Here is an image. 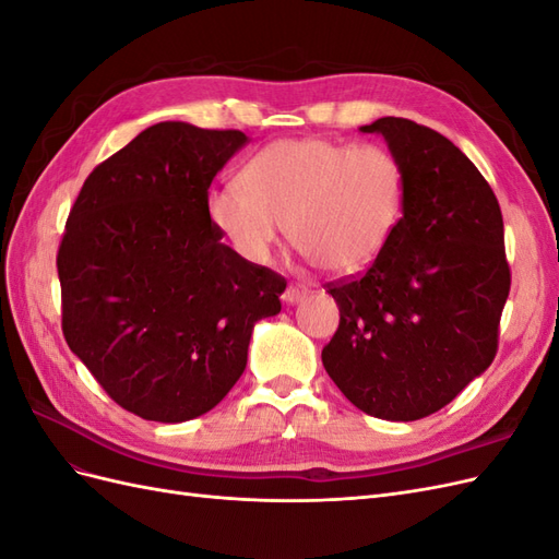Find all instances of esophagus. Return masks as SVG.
Returning <instances> with one entry per match:
<instances>
[{
    "label": "esophagus",
    "instance_id": "esophagus-1",
    "mask_svg": "<svg viewBox=\"0 0 559 559\" xmlns=\"http://www.w3.org/2000/svg\"><path fill=\"white\" fill-rule=\"evenodd\" d=\"M306 294H308V292H306V289H302V286H294V284H292V286H289V289H286V292H284V296H282V298H284V302H286V306H296V302H298V300H302V298H306Z\"/></svg>",
    "mask_w": 559,
    "mask_h": 559
}]
</instances>
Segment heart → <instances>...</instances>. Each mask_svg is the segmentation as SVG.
I'll return each mask as SVG.
<instances>
[{
	"instance_id": "b5f03b06",
	"label": "heart",
	"mask_w": 559,
	"mask_h": 559,
	"mask_svg": "<svg viewBox=\"0 0 559 559\" xmlns=\"http://www.w3.org/2000/svg\"><path fill=\"white\" fill-rule=\"evenodd\" d=\"M405 205V175L392 151L324 138L261 148L240 183L210 193L214 228L249 263H267L289 224L302 257L331 275H357L384 251Z\"/></svg>"
}]
</instances>
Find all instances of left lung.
I'll use <instances>...</instances> for the list:
<instances>
[{"label":"left lung","instance_id":"left-lung-1","mask_svg":"<svg viewBox=\"0 0 559 559\" xmlns=\"http://www.w3.org/2000/svg\"><path fill=\"white\" fill-rule=\"evenodd\" d=\"M378 132L405 175L403 216L361 277L329 284L341 324L326 373L366 415L421 419L485 373L511 292L495 191L441 132L384 116Z\"/></svg>","mask_w":559,"mask_h":559}]
</instances>
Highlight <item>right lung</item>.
I'll use <instances>...</instances> for the list:
<instances>
[{
	"label": "right lung",
	"instance_id": "obj_1",
	"mask_svg": "<svg viewBox=\"0 0 559 559\" xmlns=\"http://www.w3.org/2000/svg\"><path fill=\"white\" fill-rule=\"evenodd\" d=\"M240 130L165 121L99 163L58 249L62 333L128 413L186 421L240 380L253 324L282 310V275L245 261L210 218V183Z\"/></svg>",
	"mask_w": 559,
	"mask_h": 559
}]
</instances>
